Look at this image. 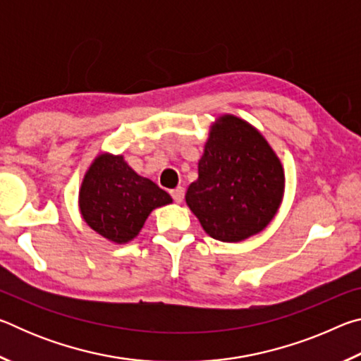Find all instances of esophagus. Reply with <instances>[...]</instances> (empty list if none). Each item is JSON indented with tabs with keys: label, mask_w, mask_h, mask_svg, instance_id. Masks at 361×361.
Segmentation results:
<instances>
[{
	"label": "esophagus",
	"mask_w": 361,
	"mask_h": 361,
	"mask_svg": "<svg viewBox=\"0 0 361 361\" xmlns=\"http://www.w3.org/2000/svg\"><path fill=\"white\" fill-rule=\"evenodd\" d=\"M170 194H172V197L176 204H181L183 199H185V188H181V186L175 188L170 191Z\"/></svg>",
	"instance_id": "34e87169"
}]
</instances>
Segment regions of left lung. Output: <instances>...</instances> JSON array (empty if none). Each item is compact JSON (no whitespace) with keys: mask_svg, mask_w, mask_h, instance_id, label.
<instances>
[{"mask_svg":"<svg viewBox=\"0 0 361 361\" xmlns=\"http://www.w3.org/2000/svg\"><path fill=\"white\" fill-rule=\"evenodd\" d=\"M283 191L282 162L266 138L237 116H219L199 161V178L186 192L207 234L221 242L258 234L276 216Z\"/></svg>","mask_w":361,"mask_h":361,"instance_id":"obj_1","label":"left lung"}]
</instances>
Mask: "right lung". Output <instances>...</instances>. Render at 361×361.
<instances>
[{
  "label": "right lung",
  "mask_w": 361,
  "mask_h": 361,
  "mask_svg": "<svg viewBox=\"0 0 361 361\" xmlns=\"http://www.w3.org/2000/svg\"><path fill=\"white\" fill-rule=\"evenodd\" d=\"M172 197L154 181L140 176L122 156L95 157L79 189L84 221L109 242L127 243L142 231L146 218Z\"/></svg>",
  "instance_id": "1"
}]
</instances>
